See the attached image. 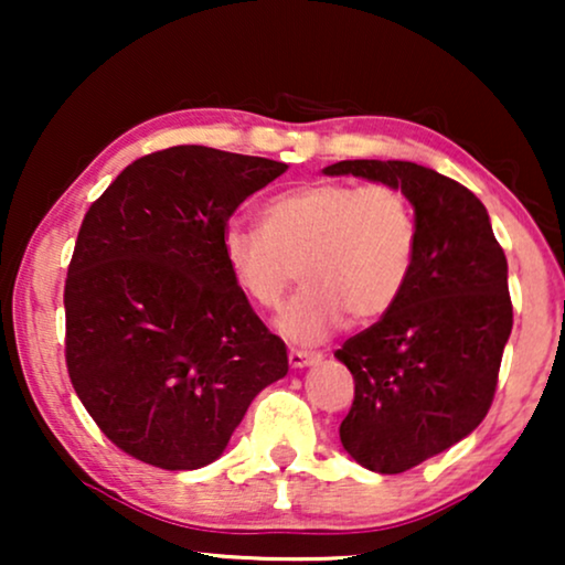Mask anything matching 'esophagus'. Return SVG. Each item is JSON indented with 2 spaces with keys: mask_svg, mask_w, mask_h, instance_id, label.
I'll return each mask as SVG.
<instances>
[{
  "mask_svg": "<svg viewBox=\"0 0 565 565\" xmlns=\"http://www.w3.org/2000/svg\"><path fill=\"white\" fill-rule=\"evenodd\" d=\"M323 354L321 352H306V350H290L288 352V362L290 367H308V365H316V362H321Z\"/></svg>",
  "mask_w": 565,
  "mask_h": 565,
  "instance_id": "34e87169",
  "label": "esophagus"
}]
</instances>
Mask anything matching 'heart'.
Wrapping results in <instances>:
<instances>
[{
	"label": "heart",
	"instance_id": "obj_1",
	"mask_svg": "<svg viewBox=\"0 0 565 565\" xmlns=\"http://www.w3.org/2000/svg\"><path fill=\"white\" fill-rule=\"evenodd\" d=\"M419 254V218L393 184L313 182L269 198L259 228L228 223L221 257L242 296L277 308L292 277L303 282L277 316L292 344H319L350 316L375 321L396 308Z\"/></svg>",
	"mask_w": 565,
	"mask_h": 565
}]
</instances>
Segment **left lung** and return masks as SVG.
Wrapping results in <instances>:
<instances>
[{"mask_svg": "<svg viewBox=\"0 0 565 565\" xmlns=\"http://www.w3.org/2000/svg\"><path fill=\"white\" fill-rule=\"evenodd\" d=\"M323 174L401 188L419 218L412 282L393 311L334 352L354 377L339 437L362 468L404 473L489 414L512 334L507 257L481 200L414 161H337Z\"/></svg>", "mask_w": 565, "mask_h": 565, "instance_id": "8db88e82", "label": "left lung"}]
</instances>
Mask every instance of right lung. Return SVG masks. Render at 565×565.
<instances>
[{
  "label": "right lung",
  "instance_id": "obj_1",
  "mask_svg": "<svg viewBox=\"0 0 565 565\" xmlns=\"http://www.w3.org/2000/svg\"><path fill=\"white\" fill-rule=\"evenodd\" d=\"M288 164L207 146L136 159L89 205L68 262L66 367L103 435L164 470L226 450L254 396L288 373L231 280L221 234Z\"/></svg>",
  "mask_w": 565,
  "mask_h": 565
}]
</instances>
